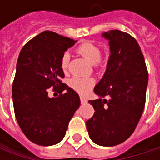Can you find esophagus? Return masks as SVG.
<instances>
[{
	"mask_svg": "<svg viewBox=\"0 0 160 160\" xmlns=\"http://www.w3.org/2000/svg\"><path fill=\"white\" fill-rule=\"evenodd\" d=\"M80 102H81V104H86L87 103V99L82 97V96H80Z\"/></svg>",
	"mask_w": 160,
	"mask_h": 160,
	"instance_id": "1",
	"label": "esophagus"
}]
</instances>
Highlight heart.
I'll return each mask as SVG.
<instances>
[{"label":"heart","instance_id":"obj_1","mask_svg":"<svg viewBox=\"0 0 160 160\" xmlns=\"http://www.w3.org/2000/svg\"><path fill=\"white\" fill-rule=\"evenodd\" d=\"M77 51L80 55H82L85 59H87L90 63L93 64L94 66H99L102 62L100 48L94 43L92 42L81 43L77 48ZM69 61H70V54L69 52H66L65 53H63L61 58V69L64 72H67V70L68 69ZM68 84L73 90H75L80 94H86L93 87L94 80L92 78L74 77L69 80Z\"/></svg>","mask_w":160,"mask_h":160}]
</instances>
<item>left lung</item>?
<instances>
[{
    "mask_svg": "<svg viewBox=\"0 0 160 160\" xmlns=\"http://www.w3.org/2000/svg\"><path fill=\"white\" fill-rule=\"evenodd\" d=\"M102 37L108 41L110 54L106 72L93 90L99 98L89 101L95 112L86 127L93 143L114 146L126 141L140 120L148 73L133 37L118 29L105 32Z\"/></svg>",
    "mask_w": 160,
    "mask_h": 160,
    "instance_id": "8db88e82",
    "label": "left lung"
}]
</instances>
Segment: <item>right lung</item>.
Wrapping results in <instances>:
<instances>
[{"instance_id": "obj_1", "label": "right lung", "mask_w": 160, "mask_h": 160, "mask_svg": "<svg viewBox=\"0 0 160 160\" xmlns=\"http://www.w3.org/2000/svg\"><path fill=\"white\" fill-rule=\"evenodd\" d=\"M75 42L52 31H43L19 53L12 87L14 109L20 129L34 144L49 146L61 142L80 108L79 94L61 81L65 77L62 55ZM50 87L65 93L49 98Z\"/></svg>"}]
</instances>
